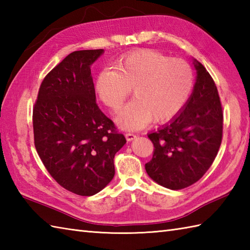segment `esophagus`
I'll return each mask as SVG.
<instances>
[{
  "mask_svg": "<svg viewBox=\"0 0 250 250\" xmlns=\"http://www.w3.org/2000/svg\"><path fill=\"white\" fill-rule=\"evenodd\" d=\"M135 137H136V135L133 134V133H125V139H126V141H128V142L133 141Z\"/></svg>",
  "mask_w": 250,
  "mask_h": 250,
  "instance_id": "1",
  "label": "esophagus"
}]
</instances>
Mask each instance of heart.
I'll return each instance as SVG.
<instances>
[{
    "label": "heart",
    "instance_id": "b5f03b06",
    "mask_svg": "<svg viewBox=\"0 0 250 250\" xmlns=\"http://www.w3.org/2000/svg\"><path fill=\"white\" fill-rule=\"evenodd\" d=\"M192 68L157 50L141 49L119 58L95 79L99 99L119 113L134 88L135 99L117 118L124 129H141L149 122L166 124L176 117L193 89Z\"/></svg>",
    "mask_w": 250,
    "mask_h": 250
}]
</instances>
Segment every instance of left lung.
<instances>
[{
    "label": "left lung",
    "mask_w": 250,
    "mask_h": 250,
    "mask_svg": "<svg viewBox=\"0 0 250 250\" xmlns=\"http://www.w3.org/2000/svg\"><path fill=\"white\" fill-rule=\"evenodd\" d=\"M196 79L188 102L174 119L148 134L152 159L147 174L163 187L179 190L196 183L213 164L222 140L224 113L214 79L193 60Z\"/></svg>",
    "instance_id": "8db88e82"
}]
</instances>
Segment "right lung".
Wrapping results in <instances>:
<instances>
[{
	"instance_id": "1",
	"label": "right lung",
	"mask_w": 250,
	"mask_h": 250,
	"mask_svg": "<svg viewBox=\"0 0 250 250\" xmlns=\"http://www.w3.org/2000/svg\"><path fill=\"white\" fill-rule=\"evenodd\" d=\"M103 49L65 57L42 82L33 108L34 145L61 187L90 196L114 178V157L126 141L95 102L91 65Z\"/></svg>"
}]
</instances>
